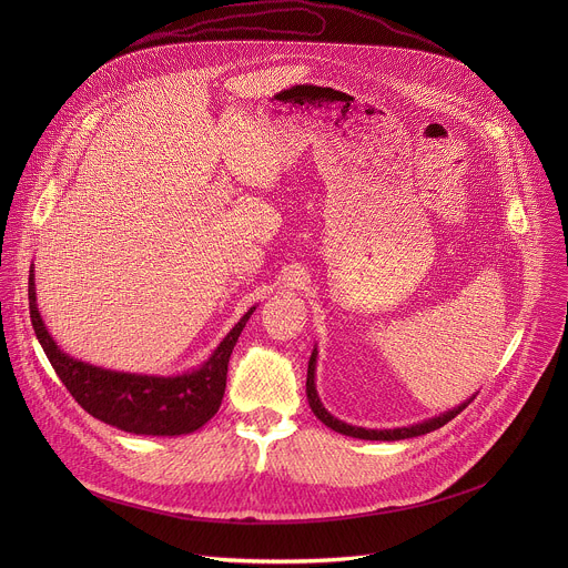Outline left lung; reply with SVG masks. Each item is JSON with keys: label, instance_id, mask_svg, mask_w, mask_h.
<instances>
[{"label": "left lung", "instance_id": "8db88e82", "mask_svg": "<svg viewBox=\"0 0 568 568\" xmlns=\"http://www.w3.org/2000/svg\"><path fill=\"white\" fill-rule=\"evenodd\" d=\"M316 357H318V351H316V344L312 348V355H310V362H307V379H305V393H307V402H310V409L312 414L326 425L331 427L333 432L337 434H344V436H351V438H359V440H404V438H416V436H425L434 429H440L443 425H447L452 418H456L467 404L476 397H467L465 402H460L458 407L449 409V412H443L434 418H427L423 423H416V425H409V427H395V429H366V427H353L339 418H335L326 407H323V402L318 397V390H316Z\"/></svg>", "mask_w": 568, "mask_h": 568}]
</instances>
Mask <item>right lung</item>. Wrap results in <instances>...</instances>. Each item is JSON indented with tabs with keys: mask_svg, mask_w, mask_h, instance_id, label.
<instances>
[{
	"mask_svg": "<svg viewBox=\"0 0 568 568\" xmlns=\"http://www.w3.org/2000/svg\"><path fill=\"white\" fill-rule=\"evenodd\" d=\"M29 310L36 337L53 371L90 416L136 436H186L217 414L226 388L229 357L256 305L240 316L206 362L178 375L114 371L67 355L42 321L33 265L29 274Z\"/></svg>",
	"mask_w": 568,
	"mask_h": 568,
	"instance_id": "add662e5",
	"label": "right lung"
}]
</instances>
